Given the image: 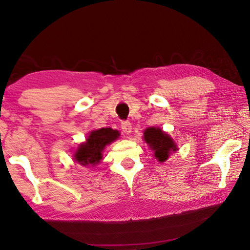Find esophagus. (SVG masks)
I'll return each instance as SVG.
<instances>
[{"label": "esophagus", "mask_w": 250, "mask_h": 250, "mask_svg": "<svg viewBox=\"0 0 250 250\" xmlns=\"http://www.w3.org/2000/svg\"><path fill=\"white\" fill-rule=\"evenodd\" d=\"M121 129L125 133L129 134L132 131V125L130 124V121H122L121 122Z\"/></svg>", "instance_id": "1"}]
</instances>
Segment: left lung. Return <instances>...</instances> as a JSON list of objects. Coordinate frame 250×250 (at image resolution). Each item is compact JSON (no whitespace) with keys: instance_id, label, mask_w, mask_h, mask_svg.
Wrapping results in <instances>:
<instances>
[{"instance_id":"8db88e82","label":"left lung","mask_w":250,"mask_h":250,"mask_svg":"<svg viewBox=\"0 0 250 250\" xmlns=\"http://www.w3.org/2000/svg\"><path fill=\"white\" fill-rule=\"evenodd\" d=\"M145 140L150 146L152 151H154V156L160 162H164L167 160L171 152L176 151V145L174 141L168 137V134L164 133L159 128H151L145 131Z\"/></svg>"}]
</instances>
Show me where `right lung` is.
<instances>
[{
  "mask_svg": "<svg viewBox=\"0 0 250 250\" xmlns=\"http://www.w3.org/2000/svg\"><path fill=\"white\" fill-rule=\"evenodd\" d=\"M119 137V131L111 128H103L92 131L83 145L78 147L75 160L82 166H95L103 159L104 146Z\"/></svg>",
  "mask_w": 250,
  "mask_h": 250,
  "instance_id": "1",
  "label": "right lung"
}]
</instances>
